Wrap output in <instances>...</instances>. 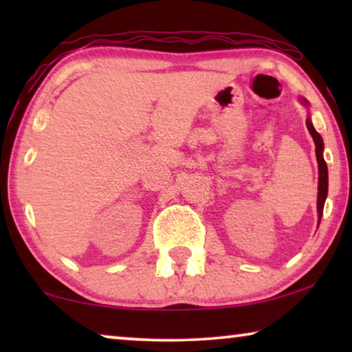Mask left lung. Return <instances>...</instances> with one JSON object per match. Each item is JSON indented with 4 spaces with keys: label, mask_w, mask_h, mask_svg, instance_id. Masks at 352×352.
<instances>
[{
    "label": "left lung",
    "mask_w": 352,
    "mask_h": 352,
    "mask_svg": "<svg viewBox=\"0 0 352 352\" xmlns=\"http://www.w3.org/2000/svg\"><path fill=\"white\" fill-rule=\"evenodd\" d=\"M301 102L307 105L306 99H301ZM306 126L309 129L312 139H314L316 144V157L317 163H319V192H317V213H319V223L322 218V213H324V204L327 199V192H329V170H327V163L324 160V141H322V136L316 131L314 126H312L311 118L306 120Z\"/></svg>",
    "instance_id": "left-lung-1"
}]
</instances>
